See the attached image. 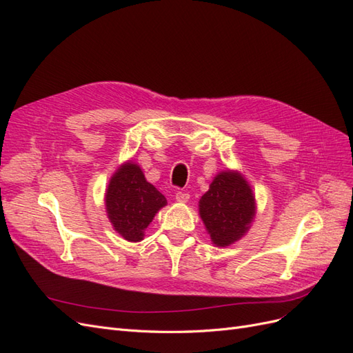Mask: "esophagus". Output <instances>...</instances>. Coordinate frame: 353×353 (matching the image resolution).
Returning <instances> with one entry per match:
<instances>
[{"mask_svg":"<svg viewBox=\"0 0 353 353\" xmlns=\"http://www.w3.org/2000/svg\"><path fill=\"white\" fill-rule=\"evenodd\" d=\"M175 199H176V201L185 203V201L190 199V194L185 193V191H176V193H175Z\"/></svg>","mask_w":353,"mask_h":353,"instance_id":"34e87169","label":"esophagus"}]
</instances>
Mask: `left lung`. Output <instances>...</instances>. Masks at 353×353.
<instances>
[{"label":"left lung","mask_w":353,"mask_h":353,"mask_svg":"<svg viewBox=\"0 0 353 353\" xmlns=\"http://www.w3.org/2000/svg\"><path fill=\"white\" fill-rule=\"evenodd\" d=\"M200 216L212 241L230 245L249 230L254 216L252 190L241 175L221 172L215 176L206 194L200 199Z\"/></svg>","instance_id":"1"}]
</instances>
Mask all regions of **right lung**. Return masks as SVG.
Wrapping results in <instances>:
<instances>
[{
  "label": "right lung",
  "instance_id": "right-lung-1",
  "mask_svg": "<svg viewBox=\"0 0 353 353\" xmlns=\"http://www.w3.org/2000/svg\"><path fill=\"white\" fill-rule=\"evenodd\" d=\"M165 205V196L147 183L140 166L134 163H126L117 170L105 193L109 219L128 241L143 240L144 230Z\"/></svg>",
  "mask_w": 353,
  "mask_h": 353
}]
</instances>
